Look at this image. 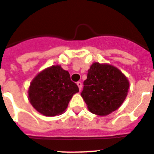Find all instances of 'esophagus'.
<instances>
[{
	"label": "esophagus",
	"instance_id": "1",
	"mask_svg": "<svg viewBox=\"0 0 154 154\" xmlns=\"http://www.w3.org/2000/svg\"><path fill=\"white\" fill-rule=\"evenodd\" d=\"M77 85H78L79 90H81L82 87V82H77Z\"/></svg>",
	"mask_w": 154,
	"mask_h": 154
}]
</instances>
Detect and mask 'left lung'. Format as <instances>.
Listing matches in <instances>:
<instances>
[{"instance_id":"8db88e82","label":"left lung","mask_w":154,"mask_h":154,"mask_svg":"<svg viewBox=\"0 0 154 154\" xmlns=\"http://www.w3.org/2000/svg\"><path fill=\"white\" fill-rule=\"evenodd\" d=\"M82 97L91 112L106 116L117 109L127 96L130 83L117 68L95 62L88 70Z\"/></svg>"}]
</instances>
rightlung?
<instances>
[{
    "label": "right lung",
    "instance_id": "right-lung-1",
    "mask_svg": "<svg viewBox=\"0 0 154 154\" xmlns=\"http://www.w3.org/2000/svg\"><path fill=\"white\" fill-rule=\"evenodd\" d=\"M68 71L60 65H52L35 76L28 89L32 106L46 116L60 115L68 107L73 95L79 92Z\"/></svg>",
    "mask_w": 154,
    "mask_h": 154
}]
</instances>
